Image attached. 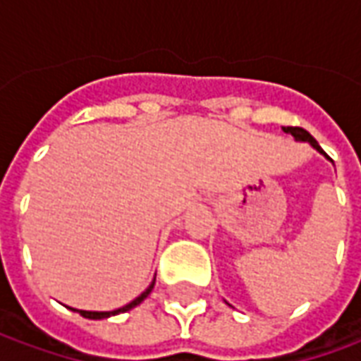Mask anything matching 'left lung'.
Instances as JSON below:
<instances>
[{"label": "left lung", "instance_id": "left-lung-1", "mask_svg": "<svg viewBox=\"0 0 361 361\" xmlns=\"http://www.w3.org/2000/svg\"><path fill=\"white\" fill-rule=\"evenodd\" d=\"M283 130H285L286 134H292V136H294V140L310 142V144H312V146H314V148L317 149L319 154H323V155H325V157H329V155L325 154L323 149H321V146H319V144H317V140H315L314 136L307 133V130H304V128H300V126H283Z\"/></svg>", "mask_w": 361, "mask_h": 361}]
</instances>
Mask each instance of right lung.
Instances as JSON below:
<instances>
[{"label": "right lung", "instance_id": "obj_1", "mask_svg": "<svg viewBox=\"0 0 361 361\" xmlns=\"http://www.w3.org/2000/svg\"><path fill=\"white\" fill-rule=\"evenodd\" d=\"M155 285V279L152 281V285L146 288V290L142 292L138 298H134L130 304H126V306L119 307V310H113V312H84V310H75V307H71L73 312H78V314L82 315V317H86V319H105V317H111V315H117V314H125V312H128V310H133V307H136L140 302H144V300L148 298V294L152 292V288H154Z\"/></svg>", "mask_w": 361, "mask_h": 361}]
</instances>
